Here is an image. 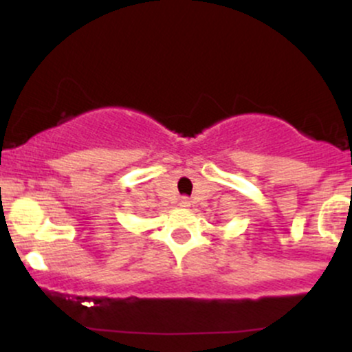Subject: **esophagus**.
<instances>
[{"label":"esophagus","mask_w":352,"mask_h":352,"mask_svg":"<svg viewBox=\"0 0 352 352\" xmlns=\"http://www.w3.org/2000/svg\"><path fill=\"white\" fill-rule=\"evenodd\" d=\"M179 207H182V208H188L190 207V200L187 199V197H182V199L179 200Z\"/></svg>","instance_id":"obj_1"}]
</instances>
